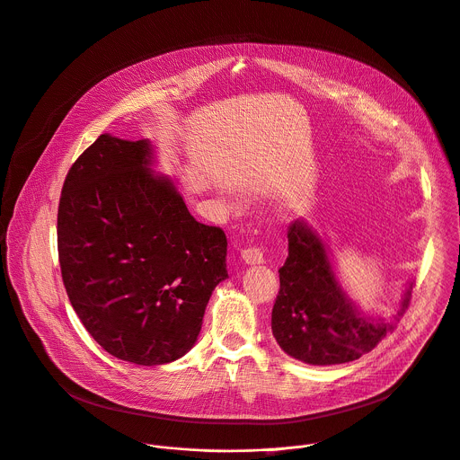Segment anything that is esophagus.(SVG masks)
I'll list each match as a JSON object with an SVG mask.
<instances>
[{"label": "esophagus", "mask_w": 460, "mask_h": 460, "mask_svg": "<svg viewBox=\"0 0 460 460\" xmlns=\"http://www.w3.org/2000/svg\"><path fill=\"white\" fill-rule=\"evenodd\" d=\"M242 258H243V261L249 263V265H260V263H263V260H265L261 247H247V249H242Z\"/></svg>", "instance_id": "1"}]
</instances>
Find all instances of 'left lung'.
Instances as JSON below:
<instances>
[{
    "label": "left lung",
    "mask_w": 460,
    "mask_h": 460,
    "mask_svg": "<svg viewBox=\"0 0 460 460\" xmlns=\"http://www.w3.org/2000/svg\"><path fill=\"white\" fill-rule=\"evenodd\" d=\"M288 256L279 269L272 307V334L294 359L309 365H340L374 350L408 309V296L394 322L361 316L341 292L325 245L303 220L288 226Z\"/></svg>",
    "instance_id": "1"
}]
</instances>
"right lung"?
I'll use <instances>...</instances> for the list:
<instances>
[{
  "mask_svg": "<svg viewBox=\"0 0 460 460\" xmlns=\"http://www.w3.org/2000/svg\"><path fill=\"white\" fill-rule=\"evenodd\" d=\"M147 140L110 135L68 170L58 209L61 276L74 311L111 356L164 365L197 341L227 238L197 222L149 170Z\"/></svg>",
  "mask_w": 460,
  "mask_h": 460,
  "instance_id": "right-lung-1",
  "label": "right lung"
}]
</instances>
